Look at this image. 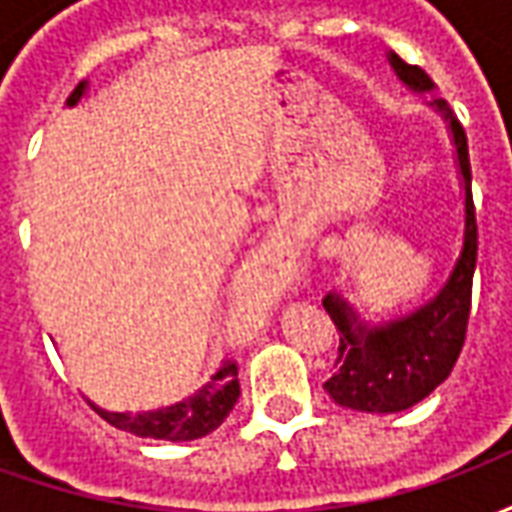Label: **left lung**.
<instances>
[{"label":"left lung","mask_w":512,"mask_h":512,"mask_svg":"<svg viewBox=\"0 0 512 512\" xmlns=\"http://www.w3.org/2000/svg\"><path fill=\"white\" fill-rule=\"evenodd\" d=\"M392 68L400 82L414 93H430L433 82L417 65H408L397 54H389ZM447 126L452 145L458 153V167L463 180V249L444 288L422 307L403 318L386 321L381 326H367L359 321L354 307L329 293L323 310L340 332V348L334 362V376L323 384L334 403L367 414H395L411 408L450 376L461 356L466 340V323L472 310V277L477 266V219L472 202V164L466 131L452 115L444 98H433Z\"/></svg>","instance_id":"8db88e82"}]
</instances>
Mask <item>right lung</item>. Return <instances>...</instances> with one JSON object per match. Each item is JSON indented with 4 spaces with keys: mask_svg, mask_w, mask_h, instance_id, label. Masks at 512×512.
Here are the masks:
<instances>
[{
    "mask_svg": "<svg viewBox=\"0 0 512 512\" xmlns=\"http://www.w3.org/2000/svg\"><path fill=\"white\" fill-rule=\"evenodd\" d=\"M87 82L76 84V90L68 95V106H76L82 101ZM241 397V386H238V365L235 362H224V367L208 384L197 389L194 395L172 403L158 411H142V414H120V411H104V408L90 406L101 414V417L115 425L117 430H126L142 439H164V441H191L208 436L211 430L222 425L224 419L230 417V411Z\"/></svg>",
    "mask_w": 512,
    "mask_h": 512,
    "instance_id": "obj_1",
    "label": "right lung"
}]
</instances>
